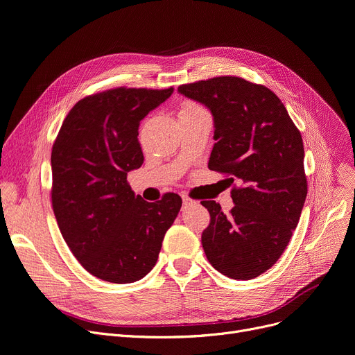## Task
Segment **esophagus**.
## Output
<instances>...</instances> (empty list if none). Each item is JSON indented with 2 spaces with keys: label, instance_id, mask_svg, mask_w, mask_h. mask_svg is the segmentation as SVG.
<instances>
[{
  "label": "esophagus",
  "instance_id": "esophagus-1",
  "mask_svg": "<svg viewBox=\"0 0 355 355\" xmlns=\"http://www.w3.org/2000/svg\"><path fill=\"white\" fill-rule=\"evenodd\" d=\"M182 204H184V209H187V207H191L193 204H196V201L191 200L189 196H182Z\"/></svg>",
  "mask_w": 355,
  "mask_h": 355
}]
</instances>
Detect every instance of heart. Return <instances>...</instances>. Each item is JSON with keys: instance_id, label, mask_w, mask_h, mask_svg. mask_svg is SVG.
<instances>
[{"instance_id": "b5f03b06", "label": "heart", "mask_w": 355, "mask_h": 355, "mask_svg": "<svg viewBox=\"0 0 355 355\" xmlns=\"http://www.w3.org/2000/svg\"><path fill=\"white\" fill-rule=\"evenodd\" d=\"M202 109L198 106V105H196V103H184L182 105V107H181V110H180V114H196V112H201Z\"/></svg>"}]
</instances>
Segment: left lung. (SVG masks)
Here are the masks:
<instances>
[{"label":"left lung","instance_id":"obj_1","mask_svg":"<svg viewBox=\"0 0 355 355\" xmlns=\"http://www.w3.org/2000/svg\"><path fill=\"white\" fill-rule=\"evenodd\" d=\"M206 106L214 121L209 168L237 178L229 214L201 201L210 225L201 234L211 266L248 281L272 268L288 246L308 193L304 142L284 103L272 90L234 76L178 87Z\"/></svg>","mask_w":355,"mask_h":355}]
</instances>
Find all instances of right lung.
Instances as JSON below:
<instances>
[{"label":"right lung","instance_id":"right-lung-1","mask_svg":"<svg viewBox=\"0 0 355 355\" xmlns=\"http://www.w3.org/2000/svg\"><path fill=\"white\" fill-rule=\"evenodd\" d=\"M173 92L118 87L87 96L71 107L53 145L55 220L74 257L102 281L132 284L151 272L181 209L180 196L148 202L126 181L144 162L141 121Z\"/></svg>","mask_w":355,"mask_h":355}]
</instances>
